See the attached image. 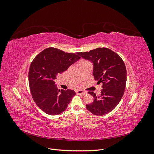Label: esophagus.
Listing matches in <instances>:
<instances>
[{
  "label": "esophagus",
  "mask_w": 154,
  "mask_h": 154,
  "mask_svg": "<svg viewBox=\"0 0 154 154\" xmlns=\"http://www.w3.org/2000/svg\"><path fill=\"white\" fill-rule=\"evenodd\" d=\"M76 93L78 94H82V95H85L86 94V92L85 91H83L82 90H78L76 91Z\"/></svg>",
  "instance_id": "1"
}]
</instances>
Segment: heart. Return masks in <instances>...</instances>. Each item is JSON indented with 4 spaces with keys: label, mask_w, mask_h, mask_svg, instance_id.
I'll use <instances>...</instances> for the list:
<instances>
[{
    "label": "heart",
    "mask_w": 154,
    "mask_h": 154,
    "mask_svg": "<svg viewBox=\"0 0 154 154\" xmlns=\"http://www.w3.org/2000/svg\"><path fill=\"white\" fill-rule=\"evenodd\" d=\"M86 62V61H82V62Z\"/></svg>",
    "instance_id": "heart-1"
}]
</instances>
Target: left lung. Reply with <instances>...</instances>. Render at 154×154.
<instances>
[{"label":"left lung","instance_id":"obj_1","mask_svg":"<svg viewBox=\"0 0 154 154\" xmlns=\"http://www.w3.org/2000/svg\"><path fill=\"white\" fill-rule=\"evenodd\" d=\"M77 54L93 63L92 74L97 84H103L99 96L94 92H88L94 97V101L86 105L87 110L97 116L109 113L118 105L124 94L127 70L123 60L117 53L106 48Z\"/></svg>","mask_w":154,"mask_h":154}]
</instances>
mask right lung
Returning <instances> with one entry per match:
<instances>
[{
  "label": "right lung",
  "mask_w": 154,
  "mask_h": 154,
  "mask_svg": "<svg viewBox=\"0 0 154 154\" xmlns=\"http://www.w3.org/2000/svg\"><path fill=\"white\" fill-rule=\"evenodd\" d=\"M79 59L77 53H68L49 48L32 60L28 75L31 94L35 103L45 113L51 116L61 114L76 95L72 90L58 89L54 80Z\"/></svg>",
  "instance_id": "1"
}]
</instances>
